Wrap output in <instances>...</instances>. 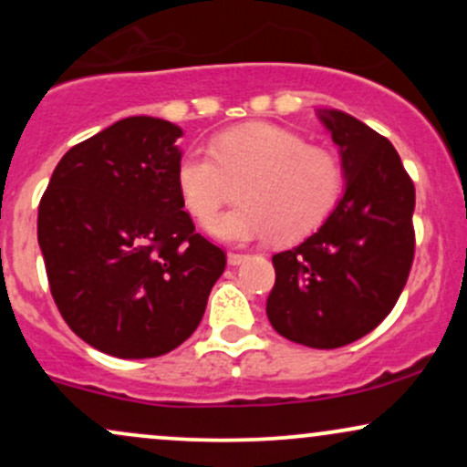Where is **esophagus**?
Wrapping results in <instances>:
<instances>
[{
  "label": "esophagus",
  "instance_id": "obj_1",
  "mask_svg": "<svg viewBox=\"0 0 467 467\" xmlns=\"http://www.w3.org/2000/svg\"><path fill=\"white\" fill-rule=\"evenodd\" d=\"M248 261V254H239V252H228V265H241Z\"/></svg>",
  "mask_w": 467,
  "mask_h": 467
}]
</instances>
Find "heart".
I'll return each instance as SVG.
<instances>
[{"mask_svg":"<svg viewBox=\"0 0 467 467\" xmlns=\"http://www.w3.org/2000/svg\"><path fill=\"white\" fill-rule=\"evenodd\" d=\"M248 173L239 195L244 206L215 219L208 226L213 237L241 245L278 234L303 239L331 215L345 189L336 153L270 122H248L219 133L213 147L186 149L175 182L186 211L206 223L222 206L228 178Z\"/></svg>","mask_w":467,"mask_h":467,"instance_id":"heart-1","label":"heart"}]
</instances>
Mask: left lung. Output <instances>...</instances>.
<instances>
[{"label":"left lung","mask_w":467,"mask_h":467,"mask_svg":"<svg viewBox=\"0 0 467 467\" xmlns=\"http://www.w3.org/2000/svg\"><path fill=\"white\" fill-rule=\"evenodd\" d=\"M345 169L331 215L296 248L272 256L270 325L287 340L336 349L387 318L409 278L415 186L395 147L340 109H316Z\"/></svg>","instance_id":"1"}]
</instances>
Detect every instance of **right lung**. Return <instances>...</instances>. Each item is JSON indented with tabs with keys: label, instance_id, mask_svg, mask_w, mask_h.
<instances>
[{
	"label": "right lung",
	"instance_id": "1",
	"mask_svg": "<svg viewBox=\"0 0 467 467\" xmlns=\"http://www.w3.org/2000/svg\"><path fill=\"white\" fill-rule=\"evenodd\" d=\"M182 136L162 118H122L63 155L39 203L58 312L88 345L125 360L180 347L226 267L184 211Z\"/></svg>",
	"mask_w": 467,
	"mask_h": 467
}]
</instances>
